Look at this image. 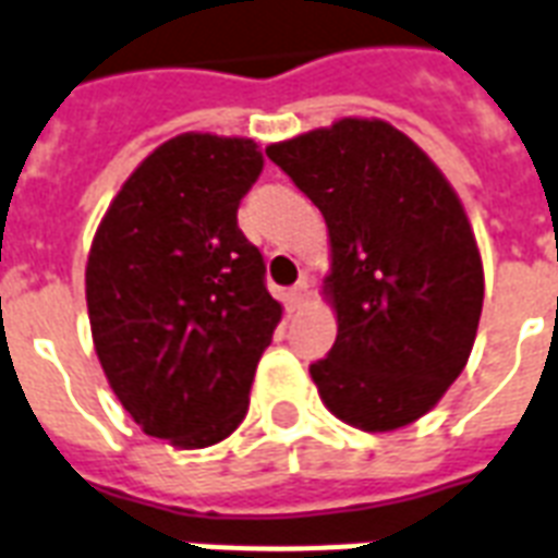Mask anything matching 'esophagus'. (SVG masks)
Here are the masks:
<instances>
[{
	"label": "esophagus",
	"mask_w": 558,
	"mask_h": 558,
	"mask_svg": "<svg viewBox=\"0 0 558 558\" xmlns=\"http://www.w3.org/2000/svg\"><path fill=\"white\" fill-rule=\"evenodd\" d=\"M288 300H291V305H294V308H303L305 303H308V282H296L294 288H291V291H288Z\"/></svg>",
	"instance_id": "34e87169"
}]
</instances>
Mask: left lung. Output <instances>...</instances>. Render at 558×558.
Wrapping results in <instances>:
<instances>
[{
  "mask_svg": "<svg viewBox=\"0 0 558 558\" xmlns=\"http://www.w3.org/2000/svg\"><path fill=\"white\" fill-rule=\"evenodd\" d=\"M329 229L326 303L338 338L312 379L326 409L393 433L459 379L483 314L471 220L429 155L385 120L343 117L267 146Z\"/></svg>",
  "mask_w": 558,
  "mask_h": 558,
  "instance_id": "8db88e82",
  "label": "left lung"
}]
</instances>
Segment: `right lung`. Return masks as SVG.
Listing matches in <instances>:
<instances>
[{
	"label": "right lung",
	"mask_w": 558,
	"mask_h": 558,
	"mask_svg": "<svg viewBox=\"0 0 558 558\" xmlns=\"http://www.w3.org/2000/svg\"><path fill=\"white\" fill-rule=\"evenodd\" d=\"M262 167L250 137H170L117 191L87 253V317L105 379L146 435L182 450L238 429L282 320L262 253L238 229Z\"/></svg>",
	"instance_id": "obj_1"
}]
</instances>
